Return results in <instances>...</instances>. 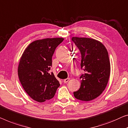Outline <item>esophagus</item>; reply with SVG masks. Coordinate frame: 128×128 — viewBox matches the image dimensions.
Segmentation results:
<instances>
[{
	"instance_id": "1",
	"label": "esophagus",
	"mask_w": 128,
	"mask_h": 128,
	"mask_svg": "<svg viewBox=\"0 0 128 128\" xmlns=\"http://www.w3.org/2000/svg\"><path fill=\"white\" fill-rule=\"evenodd\" d=\"M70 78H66V79H64V81H63V82H64V83H66L68 82V81L70 80Z\"/></svg>"
}]
</instances>
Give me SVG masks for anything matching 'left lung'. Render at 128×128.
Wrapping results in <instances>:
<instances>
[{"instance_id": "left-lung-1", "label": "left lung", "mask_w": 128, "mask_h": 128, "mask_svg": "<svg viewBox=\"0 0 128 128\" xmlns=\"http://www.w3.org/2000/svg\"><path fill=\"white\" fill-rule=\"evenodd\" d=\"M72 41L82 54L80 87L74 92V96L83 101L93 100L102 94L108 84L110 63L106 47L98 40L86 37H73Z\"/></svg>"}]
</instances>
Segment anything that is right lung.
<instances>
[{
	"label": "right lung",
	"mask_w": 128,
	"mask_h": 128,
	"mask_svg": "<svg viewBox=\"0 0 128 128\" xmlns=\"http://www.w3.org/2000/svg\"><path fill=\"white\" fill-rule=\"evenodd\" d=\"M64 38H46L36 40L24 49L20 58L18 74L26 93L33 100L44 102L53 98L59 82L49 70L56 47Z\"/></svg>",
	"instance_id": "1"
}]
</instances>
